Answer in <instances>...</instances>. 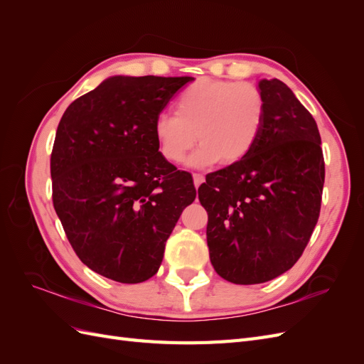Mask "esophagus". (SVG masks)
I'll list each match as a JSON object with an SVG mask.
<instances>
[{
	"label": "esophagus",
	"mask_w": 364,
	"mask_h": 364,
	"mask_svg": "<svg viewBox=\"0 0 364 364\" xmlns=\"http://www.w3.org/2000/svg\"><path fill=\"white\" fill-rule=\"evenodd\" d=\"M193 179H194V186H196V188H199V186L205 182V176L199 174V173H194L193 174Z\"/></svg>",
	"instance_id": "1"
}]
</instances>
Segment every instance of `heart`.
Wrapping results in <instances>:
<instances>
[{"label": "heart", "mask_w": 364, "mask_h": 364, "mask_svg": "<svg viewBox=\"0 0 364 364\" xmlns=\"http://www.w3.org/2000/svg\"><path fill=\"white\" fill-rule=\"evenodd\" d=\"M266 118V100L253 83L223 79L196 80L179 95L174 114H161L153 124L165 161L182 162L197 139L191 165H232L255 147Z\"/></svg>", "instance_id": "b5f03b06"}]
</instances>
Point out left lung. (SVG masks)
<instances>
[{"instance_id":"1","label":"left lung","mask_w":364,"mask_h":364,"mask_svg":"<svg viewBox=\"0 0 364 364\" xmlns=\"http://www.w3.org/2000/svg\"><path fill=\"white\" fill-rule=\"evenodd\" d=\"M266 118L255 147L199 186L209 258L223 279L261 284L301 258L321 214L325 162L313 115L278 79L258 83Z\"/></svg>"}]
</instances>
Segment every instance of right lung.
I'll return each mask as SVG.
<instances>
[{
  "label": "right lung",
  "mask_w": 364,
  "mask_h": 364,
  "mask_svg": "<svg viewBox=\"0 0 364 364\" xmlns=\"http://www.w3.org/2000/svg\"><path fill=\"white\" fill-rule=\"evenodd\" d=\"M193 77L114 75L74 100L51 151L53 205L75 255L117 282L155 274L196 199L188 171L165 161L153 124Z\"/></svg>",
  "instance_id": "obj_1"
}]
</instances>
